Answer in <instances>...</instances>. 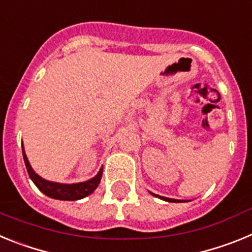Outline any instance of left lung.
<instances>
[{
	"instance_id": "left-lung-1",
	"label": "left lung",
	"mask_w": 252,
	"mask_h": 252,
	"mask_svg": "<svg viewBox=\"0 0 252 252\" xmlns=\"http://www.w3.org/2000/svg\"><path fill=\"white\" fill-rule=\"evenodd\" d=\"M151 194H153V195H155V197H159V195L154 194V193H151ZM159 198H161V199H164V201H168V202H174V203H178V202H180L179 199H171V198H165V197H159Z\"/></svg>"
}]
</instances>
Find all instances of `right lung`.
I'll use <instances>...</instances> for the list:
<instances>
[{"label":"right lung","mask_w":252,"mask_h":252,"mask_svg":"<svg viewBox=\"0 0 252 252\" xmlns=\"http://www.w3.org/2000/svg\"><path fill=\"white\" fill-rule=\"evenodd\" d=\"M22 155H24V161H25L29 177L31 178V180L34 182L35 186L44 194L50 198H54V199H60V201H77V199H82V198L87 197V195H90L91 193L94 192V189L98 187L99 182H101L102 169L94 178L87 180V182H82V183L62 184L55 183V182H49V180L43 179V178L37 175L32 170L25 151H24V146H22Z\"/></svg>","instance_id":"1"}]
</instances>
